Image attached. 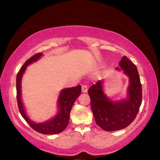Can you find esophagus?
I'll list each match as a JSON object with an SVG mask.
<instances>
[{"mask_svg":"<svg viewBox=\"0 0 160 160\" xmlns=\"http://www.w3.org/2000/svg\"><path fill=\"white\" fill-rule=\"evenodd\" d=\"M88 87H87L86 85H82V92L83 93H86L87 92H88Z\"/></svg>","mask_w":160,"mask_h":160,"instance_id":"esophagus-1","label":"esophagus"}]
</instances>
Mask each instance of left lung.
<instances>
[{
    "label": "left lung",
    "mask_w": 160,
    "mask_h": 160,
    "mask_svg": "<svg viewBox=\"0 0 160 160\" xmlns=\"http://www.w3.org/2000/svg\"><path fill=\"white\" fill-rule=\"evenodd\" d=\"M123 73L128 78L126 98L113 100L104 92V80L90 87L88 94L91 100L96 123L106 131H115L128 126L138 113L142 102V87L137 68L124 56L119 62Z\"/></svg>",
    "instance_id": "obj_1"
}]
</instances>
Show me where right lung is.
Listing matches in <instances>:
<instances>
[{
	"label": "right lung",
	"instance_id": "right-lung-1",
	"mask_svg": "<svg viewBox=\"0 0 160 160\" xmlns=\"http://www.w3.org/2000/svg\"><path fill=\"white\" fill-rule=\"evenodd\" d=\"M42 56H43L42 53L35 54L25 62L18 72L16 78L18 109L22 116L36 131L46 135L58 134L64 131L68 125L70 111L75 100L81 93V86L78 85L73 88H64L61 90L57 100L58 112L52 118L39 123H36L32 121L27 113L25 105L22 99V78L25 72L27 67L34 62H37L39 58H41Z\"/></svg>",
	"mask_w": 160,
	"mask_h": 160
}]
</instances>
